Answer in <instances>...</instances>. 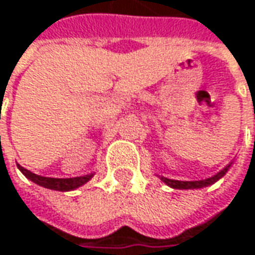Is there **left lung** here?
I'll use <instances>...</instances> for the list:
<instances>
[{
	"mask_svg": "<svg viewBox=\"0 0 255 255\" xmlns=\"http://www.w3.org/2000/svg\"><path fill=\"white\" fill-rule=\"evenodd\" d=\"M231 164H228L227 167L224 170H221L220 172H217L216 175L210 177V178H205V180H200V181H178V180H170V178H165V177H161V180L167 185H170L172 188H178V190H191V188H203V187H207V185H211L216 181H218L226 172L228 171Z\"/></svg>",
	"mask_w": 255,
	"mask_h": 255,
	"instance_id": "left-lung-1",
	"label": "left lung"
}]
</instances>
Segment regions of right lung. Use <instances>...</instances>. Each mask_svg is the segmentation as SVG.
Wrapping results in <instances>:
<instances>
[{
  "label": "right lung",
  "instance_id": "obj_1",
  "mask_svg": "<svg viewBox=\"0 0 255 255\" xmlns=\"http://www.w3.org/2000/svg\"><path fill=\"white\" fill-rule=\"evenodd\" d=\"M19 171L22 172L28 180H31L32 183L38 184L41 187L50 188V190H55V191H70V190H75L78 187H81L83 184L90 181L93 178L94 174L90 175H84V177H74V178H50V177H42V175H37L34 172L28 171L24 167H21L17 164Z\"/></svg>",
  "mask_w": 255,
  "mask_h": 255
}]
</instances>
